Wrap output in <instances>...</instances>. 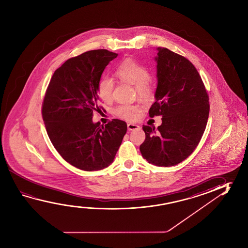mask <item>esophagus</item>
Wrapping results in <instances>:
<instances>
[{
  "label": "esophagus",
  "mask_w": 248,
  "mask_h": 248,
  "mask_svg": "<svg viewBox=\"0 0 248 248\" xmlns=\"http://www.w3.org/2000/svg\"><path fill=\"white\" fill-rule=\"evenodd\" d=\"M127 127H128V130H138V129L140 128V126H138V124H132V123L128 124Z\"/></svg>",
  "instance_id": "obj_1"
}]
</instances>
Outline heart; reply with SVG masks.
I'll return each mask as SVG.
<instances>
[{
  "label": "heart",
  "mask_w": 248,
  "mask_h": 248,
  "mask_svg": "<svg viewBox=\"0 0 248 248\" xmlns=\"http://www.w3.org/2000/svg\"><path fill=\"white\" fill-rule=\"evenodd\" d=\"M116 74L122 80L128 82L136 86V91L140 96H147L150 93V85L148 80L150 73L145 66L134 60L128 59L120 63L116 68ZM113 79L108 76L101 78L98 81L97 91L98 96L103 101H110L112 98ZM139 106L137 105H120L114 109L113 112L119 118L132 120L136 118Z\"/></svg>",
  "instance_id": "b5f03b06"
}]
</instances>
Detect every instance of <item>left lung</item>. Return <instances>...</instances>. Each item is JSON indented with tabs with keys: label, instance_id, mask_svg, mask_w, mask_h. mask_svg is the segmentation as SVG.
I'll return each mask as SVG.
<instances>
[{
	"label": "left lung",
	"instance_id": "8db88e82",
	"mask_svg": "<svg viewBox=\"0 0 248 248\" xmlns=\"http://www.w3.org/2000/svg\"><path fill=\"white\" fill-rule=\"evenodd\" d=\"M157 85L150 118L162 115V124L142 126V157L159 167L176 165L198 145L207 125L209 100L202 78L186 58L157 47Z\"/></svg>",
	"mask_w": 248,
	"mask_h": 248
}]
</instances>
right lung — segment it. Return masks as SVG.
I'll list each match as a JSON object with an SVG mask.
<instances>
[{"label":"right lung","instance_id":"add662e5","mask_svg":"<svg viewBox=\"0 0 248 248\" xmlns=\"http://www.w3.org/2000/svg\"><path fill=\"white\" fill-rule=\"evenodd\" d=\"M118 53L92 50L71 58L50 80L42 117L53 146L67 163L85 171L100 170L113 162L127 131L125 122L93 123L99 111L97 86Z\"/></svg>","mask_w":248,"mask_h":248}]
</instances>
